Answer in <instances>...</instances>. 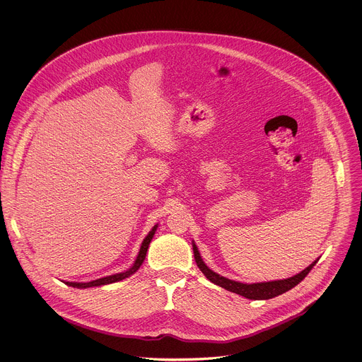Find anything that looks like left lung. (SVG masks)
<instances>
[{"instance_id": "1", "label": "left lung", "mask_w": 362, "mask_h": 362, "mask_svg": "<svg viewBox=\"0 0 362 362\" xmlns=\"http://www.w3.org/2000/svg\"><path fill=\"white\" fill-rule=\"evenodd\" d=\"M192 248H194V257L195 262L198 264V267L201 269V272L206 276L211 283L231 291L235 294H240L248 300H269L273 297H277L288 290H291L293 287H296L298 283H301L305 276L310 272V269L316 264V262H312L307 269H304L301 273L290 277V279H284V280H274V281H264V283H254V284H244L240 281H234L230 279H226L217 273H214L213 270H210L205 264V262L201 258V254L195 245V243H192Z\"/></svg>"}]
</instances>
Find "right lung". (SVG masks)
<instances>
[{
  "label": "right lung",
  "instance_id": "add662e5",
  "mask_svg": "<svg viewBox=\"0 0 362 362\" xmlns=\"http://www.w3.org/2000/svg\"><path fill=\"white\" fill-rule=\"evenodd\" d=\"M156 230H157V224L155 227L149 231V234L146 235V238L144 240L142 245H141V250H139V254L135 259V263L132 264V267H129L128 270L122 272V273H115V274H111V276H105L102 279H98V280H93V281H89V283H72V281H64L66 286H71V287H76V288H88V287H99V286H104V284H111V283H115V281H121L127 277H129L131 274H134L139 267L141 264L144 263L145 257H146V252H148V248H149V244L155 235Z\"/></svg>",
  "mask_w": 362,
  "mask_h": 362
}]
</instances>
